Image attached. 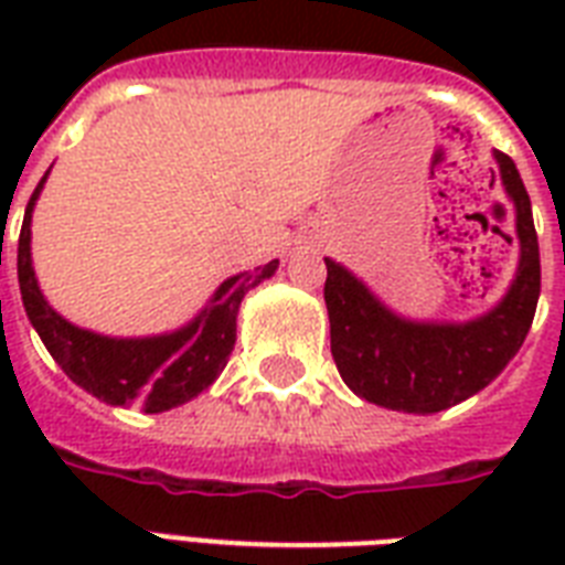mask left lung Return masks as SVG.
I'll use <instances>...</instances> for the list:
<instances>
[{
	"mask_svg": "<svg viewBox=\"0 0 565 565\" xmlns=\"http://www.w3.org/2000/svg\"><path fill=\"white\" fill-rule=\"evenodd\" d=\"M516 213L519 266L495 308L466 322L411 319L386 308L366 284L326 257L331 354L345 386L402 413H439L495 381L522 349L540 301V243L516 163L492 152Z\"/></svg>",
	"mask_w": 565,
	"mask_h": 565,
	"instance_id": "8db88e82",
	"label": "left lung"
}]
</instances>
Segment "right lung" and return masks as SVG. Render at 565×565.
I'll return each mask as SVG.
<instances>
[{"label": "right lung", "mask_w": 565, "mask_h": 565, "mask_svg": "<svg viewBox=\"0 0 565 565\" xmlns=\"http://www.w3.org/2000/svg\"><path fill=\"white\" fill-rule=\"evenodd\" d=\"M49 175V172H46ZM40 179L31 193L17 246V278H20L22 308L40 334L49 354L66 372L70 381L96 395L110 407L140 404L146 413H163L190 402L220 377L237 340L239 301L257 284L273 278L278 260L257 266L255 273L231 275L222 281L211 301L188 326L170 334L154 337H105L66 322L40 292L38 275L31 266V213L46 184Z\"/></svg>", "instance_id": "right-lung-1"}]
</instances>
